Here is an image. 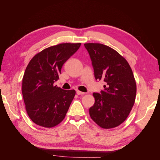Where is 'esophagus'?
I'll return each instance as SVG.
<instances>
[{
  "instance_id": "esophagus-1",
  "label": "esophagus",
  "mask_w": 160,
  "mask_h": 160,
  "mask_svg": "<svg viewBox=\"0 0 160 160\" xmlns=\"http://www.w3.org/2000/svg\"><path fill=\"white\" fill-rule=\"evenodd\" d=\"M77 94L79 95H85V93H84V92H81L80 91H77Z\"/></svg>"
}]
</instances>
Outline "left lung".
<instances>
[{
  "label": "left lung",
  "instance_id": "left-lung-1",
  "mask_svg": "<svg viewBox=\"0 0 160 160\" xmlns=\"http://www.w3.org/2000/svg\"><path fill=\"white\" fill-rule=\"evenodd\" d=\"M96 80H103V91L93 93L91 118L103 129H111L127 119L135 103L136 83L126 59L112 48L100 43H85Z\"/></svg>",
  "mask_w": 160,
  "mask_h": 160
}]
</instances>
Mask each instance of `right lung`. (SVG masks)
Segmentation results:
<instances>
[{
  "mask_svg": "<svg viewBox=\"0 0 160 160\" xmlns=\"http://www.w3.org/2000/svg\"><path fill=\"white\" fill-rule=\"evenodd\" d=\"M81 43H62L37 53L28 64L22 78V93L28 115L40 126L50 128L64 119L75 91L53 84L59 79L65 62Z\"/></svg>",
  "mask_w": 160,
  "mask_h": 160,
  "instance_id": "1",
  "label": "right lung"
}]
</instances>
